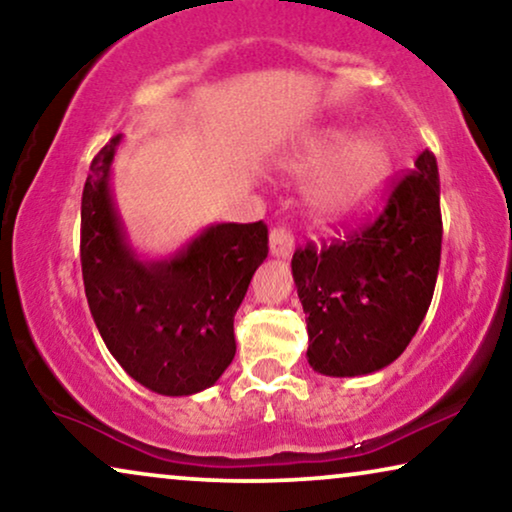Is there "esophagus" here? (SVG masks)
Here are the masks:
<instances>
[{
  "mask_svg": "<svg viewBox=\"0 0 512 512\" xmlns=\"http://www.w3.org/2000/svg\"><path fill=\"white\" fill-rule=\"evenodd\" d=\"M293 251V233L286 226L270 230V254L275 258H289Z\"/></svg>",
  "mask_w": 512,
  "mask_h": 512,
  "instance_id": "esophagus-1",
  "label": "esophagus"
}]
</instances>
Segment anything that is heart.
Returning a JSON list of instances; mask_svg holds the SVG:
<instances>
[{"label": "heart", "mask_w": 512, "mask_h": 512, "mask_svg": "<svg viewBox=\"0 0 512 512\" xmlns=\"http://www.w3.org/2000/svg\"><path fill=\"white\" fill-rule=\"evenodd\" d=\"M310 205L321 221H349L368 212L394 172V151L375 130L354 135L349 125H326L305 135L282 163L289 177L318 172Z\"/></svg>", "instance_id": "1"}]
</instances>
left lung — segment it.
<instances>
[{"instance_id": "left-lung-1", "label": "left lung", "mask_w": 512, "mask_h": 512, "mask_svg": "<svg viewBox=\"0 0 512 512\" xmlns=\"http://www.w3.org/2000/svg\"><path fill=\"white\" fill-rule=\"evenodd\" d=\"M443 219L436 156L426 149L373 223L291 261L307 314V361L321 375L387 368L410 345L436 289Z\"/></svg>"}]
</instances>
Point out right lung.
<instances>
[{
    "label": "right lung",
    "mask_w": 512,
    "mask_h": 512,
    "mask_svg": "<svg viewBox=\"0 0 512 512\" xmlns=\"http://www.w3.org/2000/svg\"><path fill=\"white\" fill-rule=\"evenodd\" d=\"M121 135L90 163L81 198V270L90 314L111 356L142 387L191 396L235 356V312L268 256V226L214 223L163 261L132 249L111 193Z\"/></svg>",
    "instance_id": "obj_1"
}]
</instances>
